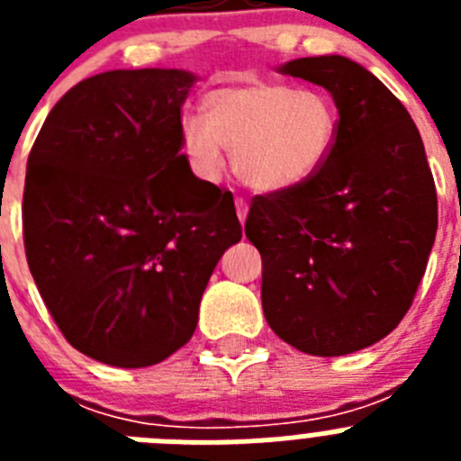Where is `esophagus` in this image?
<instances>
[{"label":"esophagus","mask_w":461,"mask_h":461,"mask_svg":"<svg viewBox=\"0 0 461 461\" xmlns=\"http://www.w3.org/2000/svg\"><path fill=\"white\" fill-rule=\"evenodd\" d=\"M235 210H238V219L240 221H247V214H249V205L244 198H235Z\"/></svg>","instance_id":"1"}]
</instances>
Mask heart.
<instances>
[{"instance_id":"heart-1","label":"heart","mask_w":461,"mask_h":461,"mask_svg":"<svg viewBox=\"0 0 461 461\" xmlns=\"http://www.w3.org/2000/svg\"><path fill=\"white\" fill-rule=\"evenodd\" d=\"M339 131V108L325 92L249 76L205 94L203 117L182 122V149L205 180L223 173L226 149L242 185L281 194L328 164Z\"/></svg>"}]
</instances>
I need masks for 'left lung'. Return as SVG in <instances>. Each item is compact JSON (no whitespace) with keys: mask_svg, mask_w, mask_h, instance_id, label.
<instances>
[{"mask_svg":"<svg viewBox=\"0 0 461 461\" xmlns=\"http://www.w3.org/2000/svg\"><path fill=\"white\" fill-rule=\"evenodd\" d=\"M279 71L332 94L339 140L303 186L256 195L244 233L263 258L276 337L309 356H346L409 312L437 238V186L418 126L374 73L341 55Z\"/></svg>","mask_w":461,"mask_h":461,"instance_id":"1","label":"left lung"}]
</instances>
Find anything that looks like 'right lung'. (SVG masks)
Masks as SVG:
<instances>
[{"instance_id": "obj_1", "label": "right lung", "mask_w": 461, "mask_h": 461, "mask_svg": "<svg viewBox=\"0 0 461 461\" xmlns=\"http://www.w3.org/2000/svg\"><path fill=\"white\" fill-rule=\"evenodd\" d=\"M180 68L105 71L57 101L27 158L24 254L68 344L149 367L186 344L212 272L242 238L230 191L182 149Z\"/></svg>"}]
</instances>
